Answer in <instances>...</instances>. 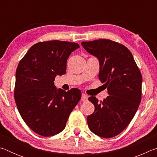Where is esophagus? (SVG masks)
Listing matches in <instances>:
<instances>
[{
  "mask_svg": "<svg viewBox=\"0 0 157 157\" xmlns=\"http://www.w3.org/2000/svg\"><path fill=\"white\" fill-rule=\"evenodd\" d=\"M82 101H83V102H86L88 100V96L85 94H82Z\"/></svg>",
  "mask_w": 157,
  "mask_h": 157,
  "instance_id": "1",
  "label": "esophagus"
}]
</instances>
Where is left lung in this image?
I'll return each instance as SVG.
<instances>
[{"label":"left lung","instance_id":"1","mask_svg":"<svg viewBox=\"0 0 157 157\" xmlns=\"http://www.w3.org/2000/svg\"><path fill=\"white\" fill-rule=\"evenodd\" d=\"M82 46L100 62V81L109 95L94 105V113L87 117L91 131L102 138L117 136L129 125L141 101L142 75L132 52L124 45L109 39L82 41Z\"/></svg>","mask_w":157,"mask_h":157}]
</instances>
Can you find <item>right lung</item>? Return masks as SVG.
I'll return each instance as SVG.
<instances>
[{"label": "right lung", "mask_w": 157, "mask_h": 157, "mask_svg": "<svg viewBox=\"0 0 157 157\" xmlns=\"http://www.w3.org/2000/svg\"><path fill=\"white\" fill-rule=\"evenodd\" d=\"M78 44L58 40L34 44L18 63L16 71L14 100L26 124L45 137L63 131L82 92L56 89L55 79L66 73V62Z\"/></svg>", "instance_id": "1"}]
</instances>
